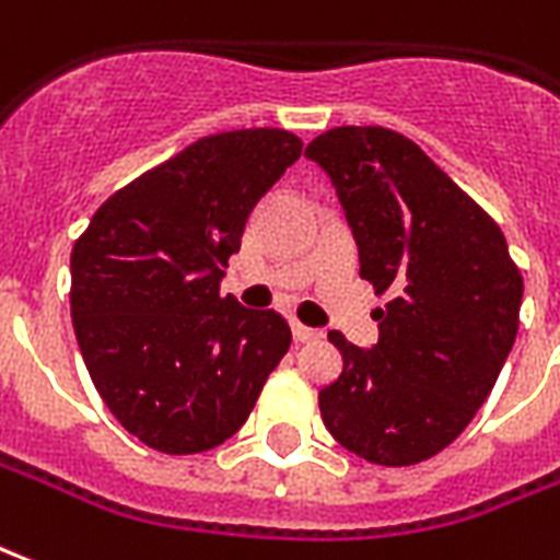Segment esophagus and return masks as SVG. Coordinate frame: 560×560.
Listing matches in <instances>:
<instances>
[{
    "label": "esophagus",
    "instance_id": "obj_1",
    "mask_svg": "<svg viewBox=\"0 0 560 560\" xmlns=\"http://www.w3.org/2000/svg\"><path fill=\"white\" fill-rule=\"evenodd\" d=\"M291 329H293V341H300V343L317 341V338H320V332H317V329H308V326H302V323H293Z\"/></svg>",
    "mask_w": 560,
    "mask_h": 560
}]
</instances>
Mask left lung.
<instances>
[{"instance_id": "8db88e82", "label": "left lung", "mask_w": 560, "mask_h": 560, "mask_svg": "<svg viewBox=\"0 0 560 560\" xmlns=\"http://www.w3.org/2000/svg\"><path fill=\"white\" fill-rule=\"evenodd\" d=\"M305 156L338 192L359 276L392 296L371 350L329 332L343 368L317 397L323 424L368 463L416 466L490 397L520 329L523 276L501 228L407 136L335 127Z\"/></svg>"}]
</instances>
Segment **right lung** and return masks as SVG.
Segmentation results:
<instances>
[{"label": "right lung", "instance_id": "obj_1", "mask_svg": "<svg viewBox=\"0 0 560 560\" xmlns=\"http://www.w3.org/2000/svg\"><path fill=\"white\" fill-rule=\"evenodd\" d=\"M302 142L255 127L205 136L106 198L70 252V317L103 404L163 454L243 428L291 347L276 312L219 296L228 258Z\"/></svg>", "mask_w": 560, "mask_h": 560}]
</instances>
